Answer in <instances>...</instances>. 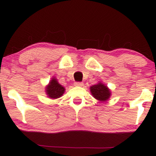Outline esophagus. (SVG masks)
Here are the masks:
<instances>
[{
  "mask_svg": "<svg viewBox=\"0 0 156 156\" xmlns=\"http://www.w3.org/2000/svg\"><path fill=\"white\" fill-rule=\"evenodd\" d=\"M84 85L83 82H74V86H78V87H82Z\"/></svg>",
  "mask_w": 156,
  "mask_h": 156,
  "instance_id": "esophagus-1",
  "label": "esophagus"
}]
</instances>
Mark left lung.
<instances>
[{"mask_svg":"<svg viewBox=\"0 0 156 156\" xmlns=\"http://www.w3.org/2000/svg\"><path fill=\"white\" fill-rule=\"evenodd\" d=\"M90 89L92 95L96 100L101 102L107 101L110 98L111 95V90L101 82H99L98 84L91 86Z\"/></svg>","mask_w":156,"mask_h":156,"instance_id":"1","label":"left lung"}]
</instances>
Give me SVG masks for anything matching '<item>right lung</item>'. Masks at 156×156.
Listing matches in <instances>:
<instances>
[{
    "label": "right lung",
    "instance_id": "obj_1",
    "mask_svg": "<svg viewBox=\"0 0 156 156\" xmlns=\"http://www.w3.org/2000/svg\"><path fill=\"white\" fill-rule=\"evenodd\" d=\"M65 92V88L58 82L55 77H52L51 80L45 87V93L48 97L51 99L61 98Z\"/></svg>",
    "mask_w": 156,
    "mask_h": 156
}]
</instances>
